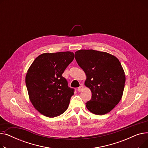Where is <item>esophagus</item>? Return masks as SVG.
<instances>
[{"mask_svg": "<svg viewBox=\"0 0 148 148\" xmlns=\"http://www.w3.org/2000/svg\"><path fill=\"white\" fill-rule=\"evenodd\" d=\"M84 89V87L83 86H80L79 88H78V89H77V90H78L79 92H82Z\"/></svg>", "mask_w": 148, "mask_h": 148, "instance_id": "1", "label": "esophagus"}]
</instances>
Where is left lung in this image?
Returning <instances> with one entry per match:
<instances>
[{"instance_id": "8db88e82", "label": "left lung", "mask_w": 148, "mask_h": 148, "mask_svg": "<svg viewBox=\"0 0 148 148\" xmlns=\"http://www.w3.org/2000/svg\"><path fill=\"white\" fill-rule=\"evenodd\" d=\"M77 64L86 75L84 84L92 92L88 109L98 115L110 112L122 97L125 75L121 62L106 52L80 50L75 53Z\"/></svg>"}]
</instances>
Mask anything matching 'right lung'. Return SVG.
Masks as SVG:
<instances>
[{"mask_svg":"<svg viewBox=\"0 0 148 148\" xmlns=\"http://www.w3.org/2000/svg\"><path fill=\"white\" fill-rule=\"evenodd\" d=\"M74 58L70 51L43 53L29 68L26 85L29 98L42 114L54 118L68 108L74 89L68 86L62 74Z\"/></svg>","mask_w":148,"mask_h":148,"instance_id":"add662e5","label":"right lung"}]
</instances>
